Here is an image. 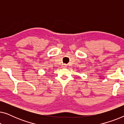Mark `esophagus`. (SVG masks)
Returning a JSON list of instances; mask_svg holds the SVG:
<instances>
[{
	"label": "esophagus",
	"mask_w": 124,
	"mask_h": 124,
	"mask_svg": "<svg viewBox=\"0 0 124 124\" xmlns=\"http://www.w3.org/2000/svg\"><path fill=\"white\" fill-rule=\"evenodd\" d=\"M62 67L63 68H65L66 67H67V65H66V64H62Z\"/></svg>",
	"instance_id": "34e87169"
}]
</instances>
